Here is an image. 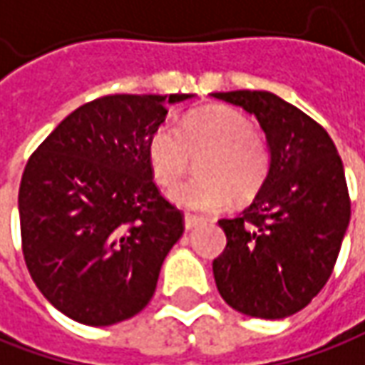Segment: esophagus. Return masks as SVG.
<instances>
[{"mask_svg":"<svg viewBox=\"0 0 365 365\" xmlns=\"http://www.w3.org/2000/svg\"><path fill=\"white\" fill-rule=\"evenodd\" d=\"M202 222H203V217H200V215H192V214L183 215V224H185V230H193L195 225H200Z\"/></svg>","mask_w":365,"mask_h":365,"instance_id":"34e87169","label":"esophagus"}]
</instances>
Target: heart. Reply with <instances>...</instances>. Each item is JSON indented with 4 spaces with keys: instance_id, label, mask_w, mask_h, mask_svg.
<instances>
[{
    "instance_id": "b5f03b06",
    "label": "heart",
    "mask_w": 365,
    "mask_h": 365,
    "mask_svg": "<svg viewBox=\"0 0 365 365\" xmlns=\"http://www.w3.org/2000/svg\"><path fill=\"white\" fill-rule=\"evenodd\" d=\"M197 175L172 190V200L187 210L212 212L247 202L264 187L272 170V150L252 120L227 106L190 113L182 128L160 123L148 141V160L155 182L172 187L197 158Z\"/></svg>"
}]
</instances>
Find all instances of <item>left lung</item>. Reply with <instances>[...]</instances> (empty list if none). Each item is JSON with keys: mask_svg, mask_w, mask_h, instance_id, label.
Instances as JSON below:
<instances>
[{"mask_svg": "<svg viewBox=\"0 0 365 365\" xmlns=\"http://www.w3.org/2000/svg\"><path fill=\"white\" fill-rule=\"evenodd\" d=\"M254 113L272 170L255 200L217 224L227 244L214 259L217 292L245 316L282 319L318 296L334 272L351 215L344 165L328 131L269 91L214 93Z\"/></svg>", "mask_w": 365, "mask_h": 365, "instance_id": "left-lung-1", "label": "left lung"}]
</instances>
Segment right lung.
Returning a JSON list of instances; mask_svg holds the SVG:
<instances>
[{
    "label": "right lung",
    "instance_id": "obj_1",
    "mask_svg": "<svg viewBox=\"0 0 365 365\" xmlns=\"http://www.w3.org/2000/svg\"><path fill=\"white\" fill-rule=\"evenodd\" d=\"M190 93H115L83 103L41 141L19 183L21 250L39 292L86 326L150 304L183 214L153 182L148 141Z\"/></svg>",
    "mask_w": 365,
    "mask_h": 365
}]
</instances>
